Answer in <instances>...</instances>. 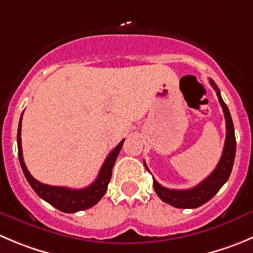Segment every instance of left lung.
Segmentation results:
<instances>
[{"label": "left lung", "mask_w": 253, "mask_h": 253, "mask_svg": "<svg viewBox=\"0 0 253 253\" xmlns=\"http://www.w3.org/2000/svg\"><path fill=\"white\" fill-rule=\"evenodd\" d=\"M210 84L212 88L216 90L217 94L218 102H220L221 107H222L223 114H225L226 120V140L225 146H223L222 155H221L220 161H218L217 167L215 168L212 172L206 177L205 180L196 185L195 187L186 190H174V189H167V187L161 186L155 179L153 180L154 190L164 203L169 204V205L174 206V208L179 209H196L199 206L204 205L211 200L213 196L218 192V190L222 187V185L230 177L231 171H232L233 161H235V154H236V138H235V130H233V123L232 118H231L230 110H228L227 105L222 100L218 90L217 85L212 79H210ZM145 165L146 170L149 171L148 167Z\"/></svg>", "instance_id": "obj_1"}]
</instances>
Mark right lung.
Returning <instances> with one entry per match:
<instances>
[{
  "label": "right lung",
  "mask_w": 253,
  "mask_h": 253,
  "mask_svg": "<svg viewBox=\"0 0 253 253\" xmlns=\"http://www.w3.org/2000/svg\"><path fill=\"white\" fill-rule=\"evenodd\" d=\"M21 126H22V115H21L20 123H18V131H17L18 159H20L21 168H22L26 179H27L31 187L35 190L36 194L41 199H43L48 204L58 209L59 211L72 213L92 208L104 196L105 191L108 189V184L110 181V177H112L113 167H114L115 160H117L118 155H119V151L122 149L123 143H124V139L107 156L104 164L100 168L99 174H98L97 179L94 180L93 184L84 187V189H69V187L50 186V185L42 184V182L36 180L30 174V171L26 168L25 161H23L22 144H21Z\"/></svg>",
  "instance_id": "obj_1"
}]
</instances>
